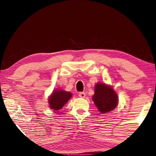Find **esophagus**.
Returning <instances> with one entry per match:
<instances>
[{
    "label": "esophagus",
    "mask_w": 156,
    "mask_h": 156,
    "mask_svg": "<svg viewBox=\"0 0 156 156\" xmlns=\"http://www.w3.org/2000/svg\"><path fill=\"white\" fill-rule=\"evenodd\" d=\"M78 97L80 98H85V97H86L85 92H80V93L78 94Z\"/></svg>",
    "instance_id": "1"
}]
</instances>
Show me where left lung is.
<instances>
[{
	"mask_svg": "<svg viewBox=\"0 0 156 156\" xmlns=\"http://www.w3.org/2000/svg\"><path fill=\"white\" fill-rule=\"evenodd\" d=\"M92 99L98 111L102 113L112 111L118 103V97L113 89L102 83L96 85Z\"/></svg>",
	"mask_w": 156,
	"mask_h": 156,
	"instance_id": "1",
	"label": "left lung"
}]
</instances>
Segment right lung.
<instances>
[{"instance_id": "right-lung-1", "label": "right lung", "mask_w": 156, "mask_h": 156, "mask_svg": "<svg viewBox=\"0 0 156 156\" xmlns=\"http://www.w3.org/2000/svg\"><path fill=\"white\" fill-rule=\"evenodd\" d=\"M72 97L70 92L62 90H55L49 97V104L51 109L54 111H59Z\"/></svg>"}]
</instances>
